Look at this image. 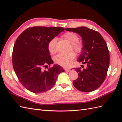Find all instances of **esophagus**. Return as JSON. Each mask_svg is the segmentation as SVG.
<instances>
[{"label": "esophagus", "mask_w": 122, "mask_h": 122, "mask_svg": "<svg viewBox=\"0 0 122 122\" xmlns=\"http://www.w3.org/2000/svg\"><path fill=\"white\" fill-rule=\"evenodd\" d=\"M71 70L70 69H65V71L66 72H70V71Z\"/></svg>", "instance_id": "34e87169"}]
</instances>
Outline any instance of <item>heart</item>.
I'll return each instance as SVG.
<instances>
[{
	"mask_svg": "<svg viewBox=\"0 0 122 122\" xmlns=\"http://www.w3.org/2000/svg\"><path fill=\"white\" fill-rule=\"evenodd\" d=\"M63 38L72 44V48L76 52H80L82 49V44L79 42V38L76 34L72 32H68L63 35ZM57 39L53 38L48 43V49L51 53H54L56 51V44ZM76 56V54L73 52L68 54L60 53L54 58V61L57 64L62 66L67 67L70 64L72 61Z\"/></svg>",
	"mask_w": 122,
	"mask_h": 122,
	"instance_id": "obj_1",
	"label": "heart"
}]
</instances>
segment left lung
I'll list each match as a JSON object with an SVG mask.
<instances>
[{
  "mask_svg": "<svg viewBox=\"0 0 122 122\" xmlns=\"http://www.w3.org/2000/svg\"><path fill=\"white\" fill-rule=\"evenodd\" d=\"M66 30L77 33L82 37V49L77 61L86 65L85 69H73L79 75L73 82L74 86L80 91H93L103 83L107 74L110 54L107 43L100 33L87 27Z\"/></svg>",
  "mask_w": 122,
  "mask_h": 122,
  "instance_id": "obj_1",
  "label": "left lung"
}]
</instances>
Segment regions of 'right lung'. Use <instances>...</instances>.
<instances>
[{
  "label": "right lung",
  "instance_id": "obj_1",
  "mask_svg": "<svg viewBox=\"0 0 122 122\" xmlns=\"http://www.w3.org/2000/svg\"><path fill=\"white\" fill-rule=\"evenodd\" d=\"M64 30L60 27H33L25 30L15 41L13 67L22 85L30 92L39 93L50 90L55 84L58 75L64 71L56 64L48 71L42 70L53 63L48 47L49 41Z\"/></svg>",
  "mask_w": 122,
  "mask_h": 122
}]
</instances>
